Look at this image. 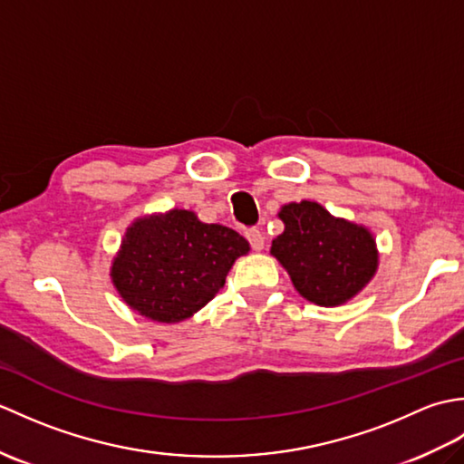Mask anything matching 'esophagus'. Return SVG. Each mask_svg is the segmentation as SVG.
<instances>
[{
  "label": "esophagus",
  "mask_w": 464,
  "mask_h": 464,
  "mask_svg": "<svg viewBox=\"0 0 464 464\" xmlns=\"http://www.w3.org/2000/svg\"><path fill=\"white\" fill-rule=\"evenodd\" d=\"M247 241H249L253 251H261L263 245H265V239H263V235H261L259 229H249L247 231Z\"/></svg>",
  "instance_id": "esophagus-1"
}]
</instances>
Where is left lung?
Segmentation results:
<instances>
[{"instance_id":"left-lung-1","label":"left lung","mask_w":464,"mask_h":464,"mask_svg":"<svg viewBox=\"0 0 464 464\" xmlns=\"http://www.w3.org/2000/svg\"><path fill=\"white\" fill-rule=\"evenodd\" d=\"M279 219L285 231L273 239L271 255L307 301L337 307L377 273L379 251L367 227L333 217L314 201L283 205Z\"/></svg>"}]
</instances>
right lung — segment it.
<instances>
[{
  "label": "right lung",
  "instance_id": "1",
  "mask_svg": "<svg viewBox=\"0 0 464 464\" xmlns=\"http://www.w3.org/2000/svg\"><path fill=\"white\" fill-rule=\"evenodd\" d=\"M249 243L237 231L171 209L137 219L111 265L121 299L143 317L179 323L203 309Z\"/></svg>",
  "mask_w": 464,
  "mask_h": 464
}]
</instances>
